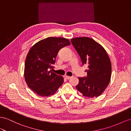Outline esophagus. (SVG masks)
Here are the masks:
<instances>
[{
  "mask_svg": "<svg viewBox=\"0 0 131 131\" xmlns=\"http://www.w3.org/2000/svg\"><path fill=\"white\" fill-rule=\"evenodd\" d=\"M71 76H65V78L66 79H70V78H71Z\"/></svg>",
  "mask_w": 131,
  "mask_h": 131,
  "instance_id": "esophagus-1",
  "label": "esophagus"
}]
</instances>
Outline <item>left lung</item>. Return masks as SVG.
<instances>
[{"mask_svg":"<svg viewBox=\"0 0 131 131\" xmlns=\"http://www.w3.org/2000/svg\"><path fill=\"white\" fill-rule=\"evenodd\" d=\"M71 41L82 65L88 66L86 70L88 75L79 78L77 90L85 97L100 96L108 85L111 76V63L108 54L100 43L88 37H77Z\"/></svg>","mask_w":131,"mask_h":131,"instance_id":"8db88e82","label":"left lung"}]
</instances>
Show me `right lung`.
<instances>
[{
  "label": "right lung",
  "mask_w": 131,
  "mask_h": 131,
  "mask_svg": "<svg viewBox=\"0 0 131 131\" xmlns=\"http://www.w3.org/2000/svg\"><path fill=\"white\" fill-rule=\"evenodd\" d=\"M68 39L49 37L35 43L26 58L24 78L29 88L40 96L53 95L63 82L62 76L51 71L60 49L70 45Z\"/></svg>",
  "instance_id": "add662e5"
}]
</instances>
